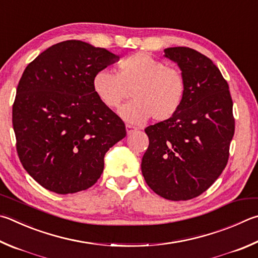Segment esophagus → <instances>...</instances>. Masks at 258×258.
Listing matches in <instances>:
<instances>
[{"label":"esophagus","instance_id":"34e87169","mask_svg":"<svg viewBox=\"0 0 258 258\" xmlns=\"http://www.w3.org/2000/svg\"><path fill=\"white\" fill-rule=\"evenodd\" d=\"M135 131H137V128L134 127V126L132 125H126V133H127V135H131L133 134Z\"/></svg>","mask_w":258,"mask_h":258}]
</instances>
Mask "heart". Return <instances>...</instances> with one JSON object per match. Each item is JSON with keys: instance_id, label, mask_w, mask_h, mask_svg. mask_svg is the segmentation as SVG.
Returning <instances> with one entry per match:
<instances>
[{"instance_id": "obj_1", "label": "heart", "mask_w": 258, "mask_h": 258, "mask_svg": "<svg viewBox=\"0 0 258 258\" xmlns=\"http://www.w3.org/2000/svg\"><path fill=\"white\" fill-rule=\"evenodd\" d=\"M97 97L110 109L118 108L132 93L133 101L119 109L128 123L141 124L150 117L166 121L181 108L186 95V82L179 70L147 53H135L118 64V74L101 69L92 78Z\"/></svg>"}]
</instances>
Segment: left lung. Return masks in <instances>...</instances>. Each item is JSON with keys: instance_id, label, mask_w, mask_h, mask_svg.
I'll return each mask as SVG.
<instances>
[{"instance_id": "8db88e82", "label": "left lung", "mask_w": 258, "mask_h": 258, "mask_svg": "<svg viewBox=\"0 0 258 258\" xmlns=\"http://www.w3.org/2000/svg\"><path fill=\"white\" fill-rule=\"evenodd\" d=\"M186 82L179 111L145 128L149 148L142 158L145 181L170 201H187L207 190L227 166L235 133L229 86L212 60L188 47H169Z\"/></svg>"}]
</instances>
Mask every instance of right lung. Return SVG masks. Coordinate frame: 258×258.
I'll return each instance as SVG.
<instances>
[{
    "instance_id": "obj_1",
    "label": "right lung",
    "mask_w": 258,
    "mask_h": 258,
    "mask_svg": "<svg viewBox=\"0 0 258 258\" xmlns=\"http://www.w3.org/2000/svg\"><path fill=\"white\" fill-rule=\"evenodd\" d=\"M119 59L81 40L50 46L28 64L12 108L22 166L44 188L72 194L91 187L125 124L92 89V78Z\"/></svg>"
}]
</instances>
